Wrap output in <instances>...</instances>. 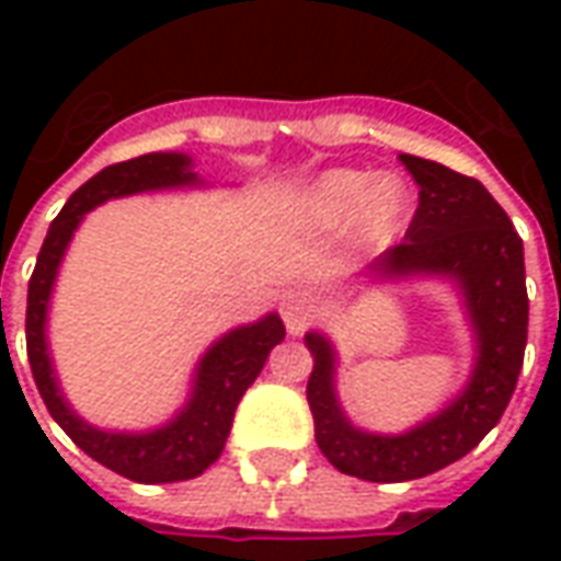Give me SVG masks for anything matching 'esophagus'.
I'll return each instance as SVG.
<instances>
[{"mask_svg": "<svg viewBox=\"0 0 561 561\" xmlns=\"http://www.w3.org/2000/svg\"><path fill=\"white\" fill-rule=\"evenodd\" d=\"M279 312L288 333H291V336H300L318 312L316 294L309 291V288H291V291H285L282 294Z\"/></svg>", "mask_w": 561, "mask_h": 561, "instance_id": "esophagus-1", "label": "esophagus"}]
</instances>
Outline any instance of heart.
Wrapping results in <instances>:
<instances>
[{"instance_id":"b5f03b06","label":"heart","mask_w":561,"mask_h":561,"mask_svg":"<svg viewBox=\"0 0 561 561\" xmlns=\"http://www.w3.org/2000/svg\"><path fill=\"white\" fill-rule=\"evenodd\" d=\"M412 213V192L402 176L360 168H330L309 183L297 221L312 233H333L354 221V237L366 249L390 243Z\"/></svg>"}]
</instances>
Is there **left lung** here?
Wrapping results in <instances>:
<instances>
[{"label": "left lung", "instance_id": "8db88e82", "mask_svg": "<svg viewBox=\"0 0 561 561\" xmlns=\"http://www.w3.org/2000/svg\"><path fill=\"white\" fill-rule=\"evenodd\" d=\"M421 185L417 213L400 245L378 255L357 279L369 285L438 279L459 297L474 357L466 385L402 433H373L345 414L336 393L340 352L324 330L304 336L312 354L306 400L316 417L321 454L342 474L373 483H402L445 469L478 447L517 388L529 333L523 240L507 213L478 180L445 164L402 152Z\"/></svg>", "mask_w": 561, "mask_h": 561}]
</instances>
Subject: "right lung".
<instances>
[{"label": "right lung", "mask_w": 561, "mask_h": 561, "mask_svg": "<svg viewBox=\"0 0 561 561\" xmlns=\"http://www.w3.org/2000/svg\"><path fill=\"white\" fill-rule=\"evenodd\" d=\"M188 152H147L99 171L68 197L62 213L50 221L42 252L35 261L26 297V352L32 378L38 385L47 412L68 438L116 474L138 483H173L204 474L225 450L237 402L267 364V354L285 340V324L276 312L231 328L197 357L188 381V397L159 426L149 430H102L75 412L56 376L47 342V318L54 300L56 276L87 213L114 197L168 188H207Z\"/></svg>", "instance_id": "add662e5"}]
</instances>
